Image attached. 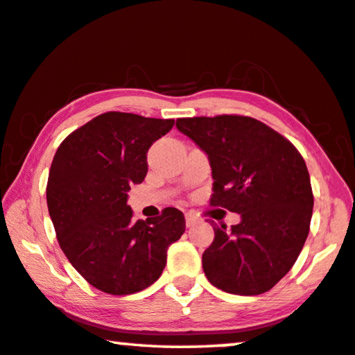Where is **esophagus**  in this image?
<instances>
[{
  "label": "esophagus",
  "instance_id": "esophagus-1",
  "mask_svg": "<svg viewBox=\"0 0 355 355\" xmlns=\"http://www.w3.org/2000/svg\"><path fill=\"white\" fill-rule=\"evenodd\" d=\"M184 219H187V227L194 226V224L198 223V216L193 215V213H187V215H184Z\"/></svg>",
  "mask_w": 355,
  "mask_h": 355
}]
</instances>
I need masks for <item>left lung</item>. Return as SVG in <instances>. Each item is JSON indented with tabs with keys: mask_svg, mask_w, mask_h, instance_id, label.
<instances>
[{
	"mask_svg": "<svg viewBox=\"0 0 355 355\" xmlns=\"http://www.w3.org/2000/svg\"><path fill=\"white\" fill-rule=\"evenodd\" d=\"M177 128L210 161V205L241 218L230 232L213 227L202 254L205 277L229 294H263L292 268L308 237L314 199L305 161L251 116L178 118Z\"/></svg>",
	"mask_w": 355,
	"mask_h": 355,
	"instance_id": "obj_1",
	"label": "left lung"
}]
</instances>
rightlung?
<instances>
[{
	"label": "right lung",
	"instance_id": "obj_1",
	"mask_svg": "<svg viewBox=\"0 0 355 355\" xmlns=\"http://www.w3.org/2000/svg\"><path fill=\"white\" fill-rule=\"evenodd\" d=\"M173 120L107 112L71 132L56 150L47 207L61 250L94 288L112 295L147 289L161 277L167 248L184 232L183 213L132 221L126 204L147 175V153Z\"/></svg>",
	"mask_w": 355,
	"mask_h": 355
}]
</instances>
